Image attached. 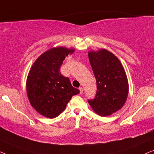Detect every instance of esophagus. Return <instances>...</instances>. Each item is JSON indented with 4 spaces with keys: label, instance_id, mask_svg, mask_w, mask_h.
<instances>
[{
    "label": "esophagus",
    "instance_id": "esophagus-1",
    "mask_svg": "<svg viewBox=\"0 0 154 154\" xmlns=\"http://www.w3.org/2000/svg\"><path fill=\"white\" fill-rule=\"evenodd\" d=\"M79 90H80V94H82L83 92V88H82V87H81V88H79Z\"/></svg>",
    "mask_w": 154,
    "mask_h": 154
}]
</instances>
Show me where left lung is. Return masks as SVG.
Returning <instances> with one entry per match:
<instances>
[{"mask_svg":"<svg viewBox=\"0 0 154 154\" xmlns=\"http://www.w3.org/2000/svg\"><path fill=\"white\" fill-rule=\"evenodd\" d=\"M97 82L94 100H88L98 115L107 116L120 110L127 100L129 85L121 62L106 49L88 52Z\"/></svg>","mask_w":154,"mask_h":154,"instance_id":"obj_1","label":"left lung"}]
</instances>
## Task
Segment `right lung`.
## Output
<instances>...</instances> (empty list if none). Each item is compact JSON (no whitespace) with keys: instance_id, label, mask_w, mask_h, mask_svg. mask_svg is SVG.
I'll use <instances>...</instances> for the list:
<instances>
[{"instance_id":"1","label":"right lung","mask_w":154,"mask_h":154,"mask_svg":"<svg viewBox=\"0 0 154 154\" xmlns=\"http://www.w3.org/2000/svg\"><path fill=\"white\" fill-rule=\"evenodd\" d=\"M74 51L73 48H52L41 54L31 67L26 79L27 97L31 106L43 116H58L72 96L80 92L60 71L65 57Z\"/></svg>"}]
</instances>
